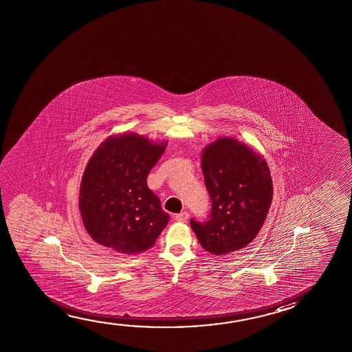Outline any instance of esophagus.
<instances>
[{
    "mask_svg": "<svg viewBox=\"0 0 352 352\" xmlns=\"http://www.w3.org/2000/svg\"><path fill=\"white\" fill-rule=\"evenodd\" d=\"M174 218H175V220L179 221V223H186L188 219H189V213H188V212H182V213L175 215Z\"/></svg>",
    "mask_w": 352,
    "mask_h": 352,
    "instance_id": "obj_1",
    "label": "esophagus"
}]
</instances>
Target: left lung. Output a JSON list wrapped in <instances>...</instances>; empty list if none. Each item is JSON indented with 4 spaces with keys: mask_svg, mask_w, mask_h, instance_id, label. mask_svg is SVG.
Listing matches in <instances>:
<instances>
[{
    "mask_svg": "<svg viewBox=\"0 0 352 352\" xmlns=\"http://www.w3.org/2000/svg\"><path fill=\"white\" fill-rule=\"evenodd\" d=\"M201 168L212 199L208 220H190L199 245L214 255L242 250L254 240L272 201V179L260 153L230 137L202 151Z\"/></svg>",
    "mask_w": 352,
    "mask_h": 352,
    "instance_id": "1",
    "label": "left lung"
}]
</instances>
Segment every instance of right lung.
Segmentation results:
<instances>
[{
    "label": "right lung",
    "instance_id": "1",
    "mask_svg": "<svg viewBox=\"0 0 352 352\" xmlns=\"http://www.w3.org/2000/svg\"><path fill=\"white\" fill-rule=\"evenodd\" d=\"M167 148L137 133L105 139L87 163L80 186V213L99 245L122 254L150 250L169 214L146 178Z\"/></svg>",
    "mask_w": 352,
    "mask_h": 352
}]
</instances>
